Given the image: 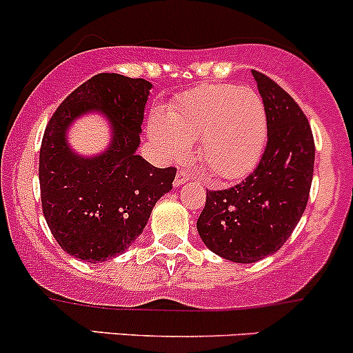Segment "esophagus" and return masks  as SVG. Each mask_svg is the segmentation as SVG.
<instances>
[{
  "label": "esophagus",
  "mask_w": 353,
  "mask_h": 353,
  "mask_svg": "<svg viewBox=\"0 0 353 353\" xmlns=\"http://www.w3.org/2000/svg\"><path fill=\"white\" fill-rule=\"evenodd\" d=\"M190 179H193V174L186 169H179L176 174V179H174V186H181V184H184Z\"/></svg>",
  "instance_id": "34e87169"
}]
</instances>
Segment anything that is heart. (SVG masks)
I'll use <instances>...</instances> for the list:
<instances>
[{
	"label": "heart",
	"mask_w": 353,
	"mask_h": 353,
	"mask_svg": "<svg viewBox=\"0 0 353 353\" xmlns=\"http://www.w3.org/2000/svg\"><path fill=\"white\" fill-rule=\"evenodd\" d=\"M148 134L169 160L184 159L199 138L198 157L223 179H239L261 159L268 137L265 102L258 92L227 83H205L177 95L169 112L155 110Z\"/></svg>",
	"instance_id": "heart-1"
}]
</instances>
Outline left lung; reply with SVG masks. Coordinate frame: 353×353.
<instances>
[{
	"label": "left lung",
	"mask_w": 353,
	"mask_h": 353,
	"mask_svg": "<svg viewBox=\"0 0 353 353\" xmlns=\"http://www.w3.org/2000/svg\"><path fill=\"white\" fill-rule=\"evenodd\" d=\"M268 117V141L256 169L227 190H206L196 227L210 251L236 263L273 254L294 232L309 199L314 138L297 102L252 70Z\"/></svg>",
	"instance_id": "1"
}]
</instances>
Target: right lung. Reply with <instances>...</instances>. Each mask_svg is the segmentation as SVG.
Instances as JSON below:
<instances>
[{
  "mask_svg": "<svg viewBox=\"0 0 353 353\" xmlns=\"http://www.w3.org/2000/svg\"><path fill=\"white\" fill-rule=\"evenodd\" d=\"M150 88L143 78L99 73L71 92L46 126L39 155L42 212L74 258L97 263L123 252L172 190L176 167L159 169L137 155ZM94 108L111 119L113 143L102 156L83 159L67 148L65 130Z\"/></svg>",
  "mask_w": 353,
  "mask_h": 353,
  "instance_id": "add662e5",
  "label": "right lung"
}]
</instances>
